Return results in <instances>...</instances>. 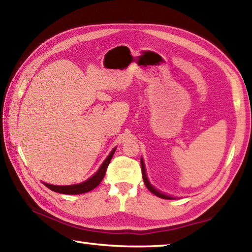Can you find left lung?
I'll return each instance as SVG.
<instances>
[{"label":"left lung","mask_w":252,"mask_h":252,"mask_svg":"<svg viewBox=\"0 0 252 252\" xmlns=\"http://www.w3.org/2000/svg\"><path fill=\"white\" fill-rule=\"evenodd\" d=\"M141 167H142V176H143V181H144V184L145 186L148 187V189L151 191V193H153L154 195H157L158 197H161V198H164V199H172L173 197H170V196L167 195H164L163 193H159L158 190H157L154 189V187L150 184L148 178H146V174H145V168H144V163H143V159L141 158Z\"/></svg>","instance_id":"obj_1"}]
</instances>
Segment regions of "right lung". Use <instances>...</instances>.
<instances>
[{
	"instance_id": "obj_1",
	"label": "right lung",
	"mask_w": 252,
	"mask_h": 252,
	"mask_svg": "<svg viewBox=\"0 0 252 252\" xmlns=\"http://www.w3.org/2000/svg\"><path fill=\"white\" fill-rule=\"evenodd\" d=\"M114 151H116V149H113L112 152L109 154V157L106 158V161H104L102 163V165L100 166L99 171L95 173L93 177H90L89 180H87L86 182L80 183V184L69 185V186H56V185H50V184H47V183H45V186L48 187L49 189H52L54 191H57V193L67 194V195L84 194V193H87V191L93 190L100 184V182L103 180L104 175H106V171L108 168L109 163H110L111 158L113 157Z\"/></svg>"
}]
</instances>
